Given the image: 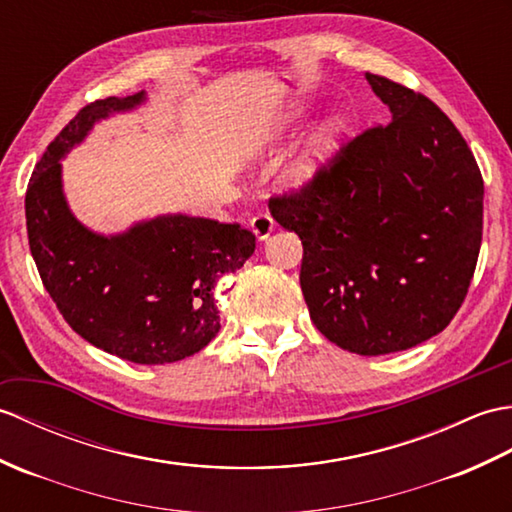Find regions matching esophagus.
Returning <instances> with one entry per match:
<instances>
[{"mask_svg": "<svg viewBox=\"0 0 512 512\" xmlns=\"http://www.w3.org/2000/svg\"><path fill=\"white\" fill-rule=\"evenodd\" d=\"M249 227H252V232L256 234V238L258 241H265V238L274 232V227H276V223H274V219L269 217V214H256V217L249 221Z\"/></svg>", "mask_w": 512, "mask_h": 512, "instance_id": "obj_1", "label": "esophagus"}]
</instances>
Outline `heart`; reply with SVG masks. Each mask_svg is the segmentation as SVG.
Listing matches in <instances>:
<instances>
[{
    "instance_id": "heart-1",
    "label": "heart",
    "mask_w": 512,
    "mask_h": 512,
    "mask_svg": "<svg viewBox=\"0 0 512 512\" xmlns=\"http://www.w3.org/2000/svg\"><path fill=\"white\" fill-rule=\"evenodd\" d=\"M298 118H300V111H293L289 116L278 120L276 124H271L265 133L258 135V140L254 142V149L263 151L280 142L282 135L287 133L291 124L298 122ZM344 131H346V118L339 116V113H333V116L324 118L320 124H315L313 131L306 135L304 142L300 144V149L293 153L285 170H282L280 186L287 192H291V195H302V192L311 190L324 175L328 164H331L337 146L342 142Z\"/></svg>"
}]
</instances>
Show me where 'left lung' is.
I'll use <instances>...</instances> for the list:
<instances>
[{
    "label": "left lung",
    "instance_id": "obj_1",
    "mask_svg": "<svg viewBox=\"0 0 512 512\" xmlns=\"http://www.w3.org/2000/svg\"><path fill=\"white\" fill-rule=\"evenodd\" d=\"M366 81L392 120L269 210L302 241L300 287L317 331L374 357L427 342L458 313L482 245L484 181L434 102L377 74Z\"/></svg>",
    "mask_w": 512,
    "mask_h": 512
}]
</instances>
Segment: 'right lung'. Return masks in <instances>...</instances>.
<instances>
[{
    "label": "right lung",
    "instance_id": "add662e5",
    "mask_svg": "<svg viewBox=\"0 0 512 512\" xmlns=\"http://www.w3.org/2000/svg\"><path fill=\"white\" fill-rule=\"evenodd\" d=\"M146 92L83 107L50 142L26 192L28 243L45 291L89 344L142 366L181 361L217 337L214 287L254 254L236 223L160 214L120 234L89 230L63 192L65 155L100 120L138 109Z\"/></svg>",
    "mask_w": 512,
    "mask_h": 512
}]
</instances>
